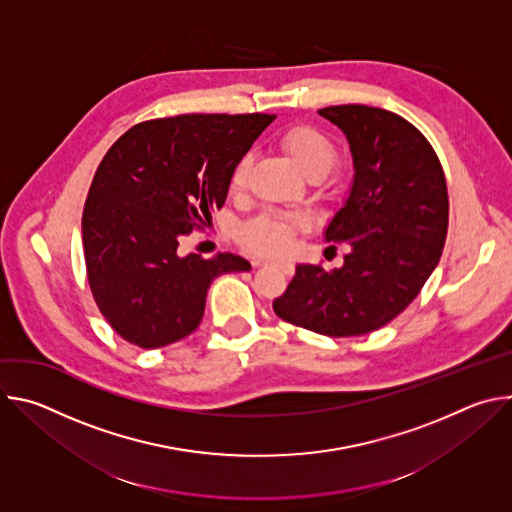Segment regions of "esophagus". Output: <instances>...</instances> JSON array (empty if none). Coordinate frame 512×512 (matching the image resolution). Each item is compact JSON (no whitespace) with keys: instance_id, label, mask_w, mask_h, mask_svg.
I'll list each match as a JSON object with an SVG mask.
<instances>
[{"instance_id":"obj_1","label":"esophagus","mask_w":512,"mask_h":512,"mask_svg":"<svg viewBox=\"0 0 512 512\" xmlns=\"http://www.w3.org/2000/svg\"><path fill=\"white\" fill-rule=\"evenodd\" d=\"M255 265H275V267H279L287 275L294 271V267H291V263H287V261H255Z\"/></svg>"}]
</instances>
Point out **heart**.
<instances>
[{"label": "heart", "instance_id": "1", "mask_svg": "<svg viewBox=\"0 0 512 512\" xmlns=\"http://www.w3.org/2000/svg\"><path fill=\"white\" fill-rule=\"evenodd\" d=\"M279 145L287 154V158L294 162V166L310 180L316 176L320 178L326 176L336 164V156H338L336 145L318 127H312V125L289 127L279 137ZM251 168H253L251 154H243L235 162L231 170V180H229L233 192H243L249 186ZM304 227H306V221L302 216L267 210L251 218L249 223L241 227L239 239L251 251H257L263 255H279L291 245L296 233L302 231Z\"/></svg>", "mask_w": 512, "mask_h": 512}]
</instances>
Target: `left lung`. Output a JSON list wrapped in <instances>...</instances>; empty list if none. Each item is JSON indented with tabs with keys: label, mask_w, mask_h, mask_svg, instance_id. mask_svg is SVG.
Instances as JSON below:
<instances>
[{
	"label": "left lung",
	"mask_w": 512,
	"mask_h": 512,
	"mask_svg": "<svg viewBox=\"0 0 512 512\" xmlns=\"http://www.w3.org/2000/svg\"><path fill=\"white\" fill-rule=\"evenodd\" d=\"M318 113L350 145L352 186L324 233L350 251L344 265L330 271L300 263L273 310L324 336H360L399 316L440 263L448 186L429 141L403 117L367 105Z\"/></svg>",
	"instance_id": "obj_1"
}]
</instances>
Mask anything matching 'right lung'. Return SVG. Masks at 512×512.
I'll return each instance as SVG.
<instances>
[{
    "mask_svg": "<svg viewBox=\"0 0 512 512\" xmlns=\"http://www.w3.org/2000/svg\"><path fill=\"white\" fill-rule=\"evenodd\" d=\"M275 115H178L125 131L99 164L83 210L93 298L127 342L160 348L194 332L210 283L249 271L233 253L178 255L227 200L231 170Z\"/></svg>",
    "mask_w": 512,
    "mask_h": 512,
    "instance_id": "right-lung-1",
    "label": "right lung"
}]
</instances>
